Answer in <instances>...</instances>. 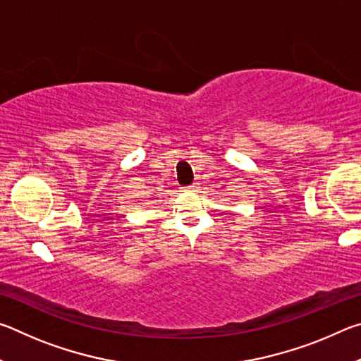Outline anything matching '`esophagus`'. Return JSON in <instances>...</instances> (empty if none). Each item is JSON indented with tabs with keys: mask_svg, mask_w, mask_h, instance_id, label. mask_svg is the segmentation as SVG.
<instances>
[{
	"mask_svg": "<svg viewBox=\"0 0 361 361\" xmlns=\"http://www.w3.org/2000/svg\"><path fill=\"white\" fill-rule=\"evenodd\" d=\"M186 189H188V191H189V192H195V191H197V189H199V185H197V183H194V185H191V186H188Z\"/></svg>",
	"mask_w": 361,
	"mask_h": 361,
	"instance_id": "obj_1",
	"label": "esophagus"
}]
</instances>
